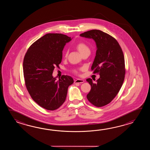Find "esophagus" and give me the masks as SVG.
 I'll return each mask as SVG.
<instances>
[{"mask_svg": "<svg viewBox=\"0 0 150 150\" xmlns=\"http://www.w3.org/2000/svg\"><path fill=\"white\" fill-rule=\"evenodd\" d=\"M84 83V80L83 79H77L74 80V83Z\"/></svg>", "mask_w": 150, "mask_h": 150, "instance_id": "34e87169", "label": "esophagus"}]
</instances>
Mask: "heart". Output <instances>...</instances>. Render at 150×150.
<instances>
[{"label": "heart", "instance_id": "1", "mask_svg": "<svg viewBox=\"0 0 150 150\" xmlns=\"http://www.w3.org/2000/svg\"><path fill=\"white\" fill-rule=\"evenodd\" d=\"M76 48L77 50L80 53V54H83V53L85 52L86 51H89V49L88 48V47L87 46V45L85 44V43L83 42H79L76 44ZM67 51L65 52V56L67 57ZM74 72L75 73H78V71L77 70H74Z\"/></svg>", "mask_w": 150, "mask_h": 150}]
</instances>
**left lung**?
I'll use <instances>...</instances> for the list:
<instances>
[{
    "label": "left lung",
    "instance_id": "obj_1",
    "mask_svg": "<svg viewBox=\"0 0 150 150\" xmlns=\"http://www.w3.org/2000/svg\"><path fill=\"white\" fill-rule=\"evenodd\" d=\"M80 36L96 42L97 50L91 70L94 74L99 73L100 78L96 83L91 78L86 79L91 86L87 98L93 105L101 107L111 102L122 86L125 74L123 53L116 39L101 30L93 29Z\"/></svg>",
    "mask_w": 150,
    "mask_h": 150
}]
</instances>
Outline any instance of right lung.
I'll list each match as a JSON object with an SVG mask.
<instances>
[{
    "label": "right lung",
    "mask_w": 150,
    "mask_h": 150,
    "mask_svg": "<svg viewBox=\"0 0 150 150\" xmlns=\"http://www.w3.org/2000/svg\"><path fill=\"white\" fill-rule=\"evenodd\" d=\"M72 38L67 35L49 33L29 48L23 62L26 88L33 100L43 108L54 110L65 102L69 86L74 79L63 75L57 81L52 76L54 67L62 59L64 46Z\"/></svg>",
    "instance_id": "obj_1"
}]
</instances>
